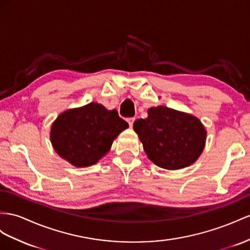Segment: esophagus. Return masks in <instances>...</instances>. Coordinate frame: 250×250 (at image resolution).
I'll list each match as a JSON object with an SVG mask.
<instances>
[{
    "mask_svg": "<svg viewBox=\"0 0 250 250\" xmlns=\"http://www.w3.org/2000/svg\"><path fill=\"white\" fill-rule=\"evenodd\" d=\"M127 124H129V125H130V127H132L133 126V124H134V121H135V118L134 117H130V118H127Z\"/></svg>",
    "mask_w": 250,
    "mask_h": 250,
    "instance_id": "obj_1",
    "label": "esophagus"
}]
</instances>
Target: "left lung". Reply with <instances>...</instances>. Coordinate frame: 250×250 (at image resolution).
Returning <instances> with one entry per match:
<instances>
[{"instance_id": "obj_1", "label": "left lung", "mask_w": 250, "mask_h": 250, "mask_svg": "<svg viewBox=\"0 0 250 250\" xmlns=\"http://www.w3.org/2000/svg\"><path fill=\"white\" fill-rule=\"evenodd\" d=\"M133 129L150 161L167 170L193 164L206 143L207 132L200 119L164 105L150 107L148 117L137 119Z\"/></svg>"}]
</instances>
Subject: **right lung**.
Masks as SVG:
<instances>
[{"mask_svg": "<svg viewBox=\"0 0 250 250\" xmlns=\"http://www.w3.org/2000/svg\"><path fill=\"white\" fill-rule=\"evenodd\" d=\"M129 126L116 110L96 102L61 113L52 125L50 142L59 156L75 167H89L110 151Z\"/></svg>", "mask_w": 250, "mask_h": 250, "instance_id": "1", "label": "right lung"}]
</instances>
